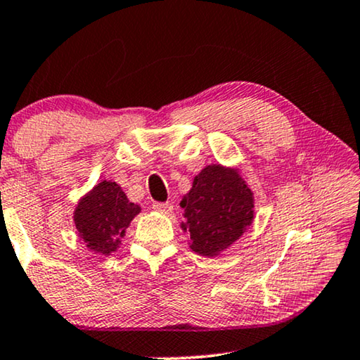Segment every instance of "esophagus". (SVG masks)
<instances>
[{"mask_svg":"<svg viewBox=\"0 0 360 360\" xmlns=\"http://www.w3.org/2000/svg\"><path fill=\"white\" fill-rule=\"evenodd\" d=\"M153 210L160 212V214L168 215V214H171V210H173V205L168 204V202H155Z\"/></svg>","mask_w":360,"mask_h":360,"instance_id":"34e87169","label":"esophagus"}]
</instances>
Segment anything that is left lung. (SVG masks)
<instances>
[{
    "label": "left lung",
    "instance_id": "1",
    "mask_svg": "<svg viewBox=\"0 0 360 360\" xmlns=\"http://www.w3.org/2000/svg\"><path fill=\"white\" fill-rule=\"evenodd\" d=\"M184 221L191 250L214 257L231 246L255 220V197L240 171L209 165L194 178L182 197Z\"/></svg>",
    "mask_w": 360,
    "mask_h": 360
}]
</instances>
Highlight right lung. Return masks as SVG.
<instances>
[{
  "label": "right lung",
  "mask_w": 360,
  "mask_h": 360,
  "mask_svg": "<svg viewBox=\"0 0 360 360\" xmlns=\"http://www.w3.org/2000/svg\"><path fill=\"white\" fill-rule=\"evenodd\" d=\"M140 210V205L127 199L117 182L101 181L81 197L73 220L86 248L109 256L117 250L125 230Z\"/></svg>",
  "instance_id": "add662e5"
}]
</instances>
